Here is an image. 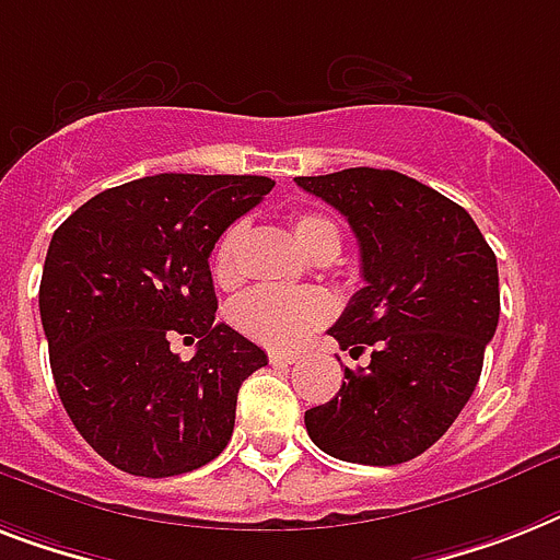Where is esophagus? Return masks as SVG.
<instances>
[{
  "mask_svg": "<svg viewBox=\"0 0 560 560\" xmlns=\"http://www.w3.org/2000/svg\"><path fill=\"white\" fill-rule=\"evenodd\" d=\"M270 362H272V365H290V362H295V353L270 351Z\"/></svg>",
  "mask_w": 560,
  "mask_h": 560,
  "instance_id": "esophagus-1",
  "label": "esophagus"
}]
</instances>
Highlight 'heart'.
<instances>
[{
  "instance_id": "1",
  "label": "heart",
  "mask_w": 560,
  "mask_h": 560,
  "mask_svg": "<svg viewBox=\"0 0 560 560\" xmlns=\"http://www.w3.org/2000/svg\"><path fill=\"white\" fill-rule=\"evenodd\" d=\"M247 226L235 221L221 233L215 249H212V272L218 284H235L238 281V249L244 241ZM295 241L313 261H334L342 249V230L334 218L316 209L299 212L293 218ZM233 325L241 334L267 345L288 351L302 345L307 336H313L334 316V302L322 290H279V288H258L241 295L233 304Z\"/></svg>"
}]
</instances>
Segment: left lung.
<instances>
[{"label":"left lung","instance_id":"1","mask_svg":"<svg viewBox=\"0 0 560 560\" xmlns=\"http://www.w3.org/2000/svg\"><path fill=\"white\" fill-rule=\"evenodd\" d=\"M339 209L359 241L362 279L327 334L368 368H345L330 402L304 411L330 457L397 466L443 438L469 402L501 316L498 258L471 215L394 170L295 177Z\"/></svg>","mask_w":560,"mask_h":560}]
</instances>
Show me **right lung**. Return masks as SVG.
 I'll return each instance as SVG.
<instances>
[{
	"label": "right lung",
	"instance_id": "add662e5",
	"mask_svg": "<svg viewBox=\"0 0 560 560\" xmlns=\"http://www.w3.org/2000/svg\"><path fill=\"white\" fill-rule=\"evenodd\" d=\"M272 189L261 175H152L112 186L54 233L39 284L57 394L94 452L138 477L224 452L238 388L267 353L218 325L209 256ZM175 335L199 339L183 362Z\"/></svg>",
	"mask_w": 560,
	"mask_h": 560
}]
</instances>
